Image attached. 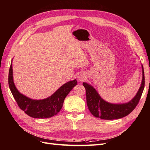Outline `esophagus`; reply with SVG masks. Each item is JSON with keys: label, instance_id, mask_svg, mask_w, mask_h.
I'll list each match as a JSON object with an SVG mask.
<instances>
[{"label": "esophagus", "instance_id": "esophagus-1", "mask_svg": "<svg viewBox=\"0 0 150 150\" xmlns=\"http://www.w3.org/2000/svg\"><path fill=\"white\" fill-rule=\"evenodd\" d=\"M79 79L80 80H83V79H84V76H79Z\"/></svg>", "mask_w": 150, "mask_h": 150}]
</instances>
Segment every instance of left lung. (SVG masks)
Segmentation results:
<instances>
[{
  "label": "left lung",
  "mask_w": 150,
  "mask_h": 150,
  "mask_svg": "<svg viewBox=\"0 0 150 150\" xmlns=\"http://www.w3.org/2000/svg\"><path fill=\"white\" fill-rule=\"evenodd\" d=\"M144 83V73L143 67V80L136 96L127 103L115 105L103 100L93 87L83 82V86L86 91L88 108L95 117L104 120H113L124 117L131 113L137 105L143 94Z\"/></svg>",
  "instance_id": "left-lung-1"
}]
</instances>
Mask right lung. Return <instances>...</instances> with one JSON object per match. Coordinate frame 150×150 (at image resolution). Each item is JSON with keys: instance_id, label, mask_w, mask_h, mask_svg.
<instances>
[{"instance_id": "add662e5", "label": "right lung", "mask_w": 150, "mask_h": 150, "mask_svg": "<svg viewBox=\"0 0 150 150\" xmlns=\"http://www.w3.org/2000/svg\"><path fill=\"white\" fill-rule=\"evenodd\" d=\"M13 67L11 64L8 83L10 90L20 109L28 116L35 118H47L53 117L62 108L65 98L76 84V80L61 86L51 96L42 100H33L20 93L15 87L13 79Z\"/></svg>"}]
</instances>
